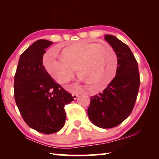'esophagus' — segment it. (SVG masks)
<instances>
[{
    "label": "esophagus",
    "instance_id": "esophagus-1",
    "mask_svg": "<svg viewBox=\"0 0 159 159\" xmlns=\"http://www.w3.org/2000/svg\"><path fill=\"white\" fill-rule=\"evenodd\" d=\"M79 94H76V93L72 94V96H73V98L74 99H76L78 98V96H79Z\"/></svg>",
    "mask_w": 159,
    "mask_h": 159
}]
</instances>
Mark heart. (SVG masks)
Instances as JSON below:
<instances>
[{"instance_id": "obj_1", "label": "heart", "mask_w": 159, "mask_h": 159, "mask_svg": "<svg viewBox=\"0 0 159 159\" xmlns=\"http://www.w3.org/2000/svg\"><path fill=\"white\" fill-rule=\"evenodd\" d=\"M62 55L63 57H58L55 52L50 51L45 57L48 72L60 84L68 83L76 69L80 79L87 84L98 85L96 89L100 91L116 75L117 57L109 46L82 41L64 48Z\"/></svg>"}]
</instances>
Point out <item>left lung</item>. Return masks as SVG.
I'll return each instance as SVG.
<instances>
[{"label":"left lung","instance_id":"left-lung-1","mask_svg":"<svg viewBox=\"0 0 159 159\" xmlns=\"http://www.w3.org/2000/svg\"><path fill=\"white\" fill-rule=\"evenodd\" d=\"M104 39L117 56L116 76L103 92L90 98L88 115L94 125L114 128L131 114L138 96L139 83L138 64L127 45L112 35Z\"/></svg>","mask_w":159,"mask_h":159}]
</instances>
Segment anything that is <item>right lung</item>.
I'll use <instances>...</instances> for the list:
<instances>
[{"mask_svg": "<svg viewBox=\"0 0 159 159\" xmlns=\"http://www.w3.org/2000/svg\"><path fill=\"white\" fill-rule=\"evenodd\" d=\"M52 43L38 40L21 54L14 83L15 99L24 120L34 130L48 134L63 128L64 106L74 100L43 65L45 49Z\"/></svg>", "mask_w": 159, "mask_h": 159, "instance_id": "1", "label": "right lung"}]
</instances>
